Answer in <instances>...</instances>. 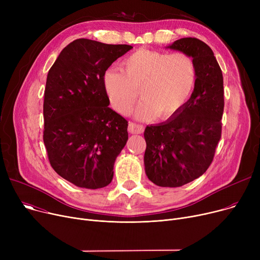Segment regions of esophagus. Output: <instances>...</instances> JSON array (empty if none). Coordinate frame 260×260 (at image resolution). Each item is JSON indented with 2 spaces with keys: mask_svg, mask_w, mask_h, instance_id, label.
<instances>
[{
  "mask_svg": "<svg viewBox=\"0 0 260 260\" xmlns=\"http://www.w3.org/2000/svg\"><path fill=\"white\" fill-rule=\"evenodd\" d=\"M144 131V126L141 124H137V123L129 122L128 124V132L131 134H142Z\"/></svg>",
  "mask_w": 260,
  "mask_h": 260,
  "instance_id": "esophagus-1",
  "label": "esophagus"
}]
</instances>
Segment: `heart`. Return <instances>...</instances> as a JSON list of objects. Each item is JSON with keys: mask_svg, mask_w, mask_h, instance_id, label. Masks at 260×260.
I'll list each match as a JSON object with an SVG mask.
<instances>
[{"mask_svg": "<svg viewBox=\"0 0 260 260\" xmlns=\"http://www.w3.org/2000/svg\"><path fill=\"white\" fill-rule=\"evenodd\" d=\"M121 65L122 72L111 68L103 77L107 97L121 115L132 112L140 90L143 101L136 117L171 119L183 108L196 85L195 62L184 52L141 48L128 54Z\"/></svg>", "mask_w": 260, "mask_h": 260, "instance_id": "heart-1", "label": "heart"}]
</instances>
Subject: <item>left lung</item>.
<instances>
[{"mask_svg": "<svg viewBox=\"0 0 260 260\" xmlns=\"http://www.w3.org/2000/svg\"><path fill=\"white\" fill-rule=\"evenodd\" d=\"M168 48L188 54L197 68L192 95L175 117L146 126L144 167L158 186H182L211 166L221 138L223 77L213 50L201 40L182 38Z\"/></svg>", "mask_w": 260, "mask_h": 260, "instance_id": "1", "label": "left lung"}]
</instances>
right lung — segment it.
Listing matches in <instances>:
<instances>
[{
  "label": "right lung",
  "mask_w": 260,
  "mask_h": 260,
  "mask_svg": "<svg viewBox=\"0 0 260 260\" xmlns=\"http://www.w3.org/2000/svg\"><path fill=\"white\" fill-rule=\"evenodd\" d=\"M132 48L78 39L48 72L43 141L51 168L79 187L111 183L116 158L128 139L126 119L108 107L103 77Z\"/></svg>",
  "instance_id": "1"
}]
</instances>
